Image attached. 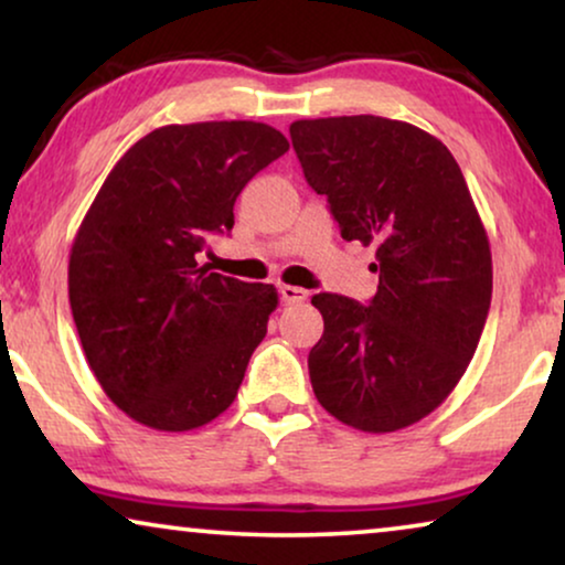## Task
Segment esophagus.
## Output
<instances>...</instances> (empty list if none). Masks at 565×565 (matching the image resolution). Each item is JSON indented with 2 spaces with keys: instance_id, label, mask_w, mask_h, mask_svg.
<instances>
[{
  "instance_id": "1",
  "label": "esophagus",
  "mask_w": 565,
  "mask_h": 565,
  "mask_svg": "<svg viewBox=\"0 0 565 565\" xmlns=\"http://www.w3.org/2000/svg\"><path fill=\"white\" fill-rule=\"evenodd\" d=\"M280 298L285 306H298L308 298V290L298 288V285H280Z\"/></svg>"
}]
</instances>
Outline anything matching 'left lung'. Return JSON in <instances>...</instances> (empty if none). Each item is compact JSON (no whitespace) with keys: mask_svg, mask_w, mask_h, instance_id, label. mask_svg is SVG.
Instances as JSON below:
<instances>
[{"mask_svg":"<svg viewBox=\"0 0 565 565\" xmlns=\"http://www.w3.org/2000/svg\"><path fill=\"white\" fill-rule=\"evenodd\" d=\"M290 138L342 238L373 244L377 259L367 306L311 298L323 316L308 354L313 393L347 427L404 429L450 396L481 339L493 280L481 215L447 146L412 122L296 120Z\"/></svg>","mask_w":565,"mask_h":565,"instance_id":"8db88e82","label":"left lung"}]
</instances>
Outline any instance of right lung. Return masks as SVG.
I'll return each mask as SVG.
<instances>
[{
    "label": "right lung",
    "instance_id": "1",
    "mask_svg": "<svg viewBox=\"0 0 565 565\" xmlns=\"http://www.w3.org/2000/svg\"><path fill=\"white\" fill-rule=\"evenodd\" d=\"M290 149L254 120L151 130L99 188L68 257V303L107 398L159 431H188L234 404L277 290L198 265L234 228L254 174Z\"/></svg>",
    "mask_w": 565,
    "mask_h": 565
}]
</instances>
